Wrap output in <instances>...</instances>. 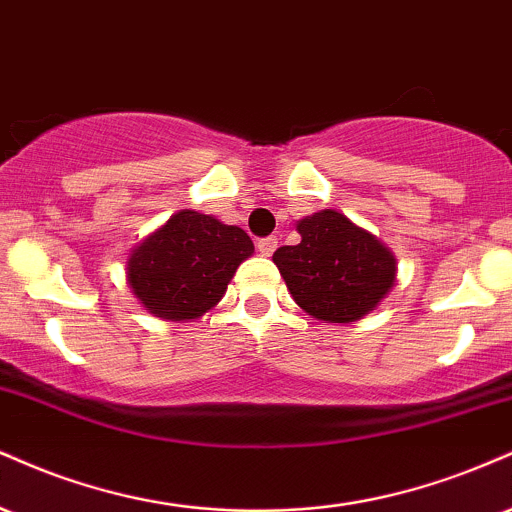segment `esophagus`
Here are the masks:
<instances>
[{"label":"esophagus","mask_w":512,"mask_h":512,"mask_svg":"<svg viewBox=\"0 0 512 512\" xmlns=\"http://www.w3.org/2000/svg\"><path fill=\"white\" fill-rule=\"evenodd\" d=\"M256 246H258V251H261L263 256H270L275 249H278V237H263V239H258Z\"/></svg>","instance_id":"obj_1"}]
</instances>
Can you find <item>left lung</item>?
<instances>
[{
    "mask_svg": "<svg viewBox=\"0 0 512 512\" xmlns=\"http://www.w3.org/2000/svg\"><path fill=\"white\" fill-rule=\"evenodd\" d=\"M302 242L280 246L273 263L309 316L352 323L393 290L398 261L381 239L338 213L321 210L297 222Z\"/></svg>",
    "mask_w": 512,
    "mask_h": 512,
    "instance_id": "obj_1",
    "label": "left lung"
}]
</instances>
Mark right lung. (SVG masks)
Wrapping results in <instances>:
<instances>
[{"label":"right lung","instance_id":"add662e5","mask_svg":"<svg viewBox=\"0 0 512 512\" xmlns=\"http://www.w3.org/2000/svg\"><path fill=\"white\" fill-rule=\"evenodd\" d=\"M251 254L254 242L242 227L179 210L131 251L126 280L153 316L191 321L225 297L237 268Z\"/></svg>","mask_w":512,"mask_h":512}]
</instances>
